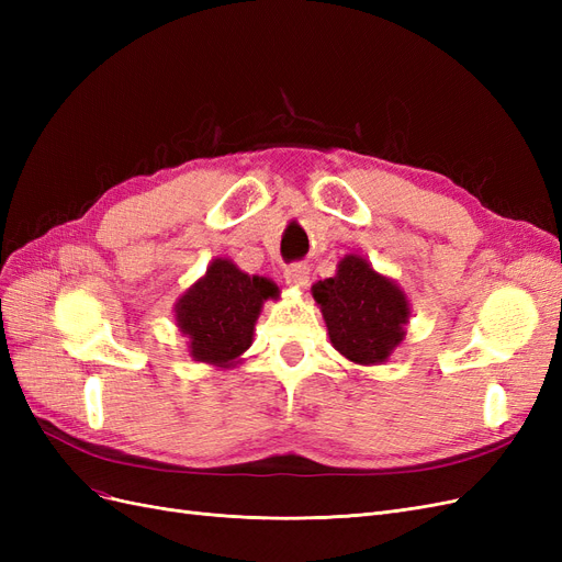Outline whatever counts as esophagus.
<instances>
[{
    "instance_id": "esophagus-1",
    "label": "esophagus",
    "mask_w": 562,
    "mask_h": 562,
    "mask_svg": "<svg viewBox=\"0 0 562 562\" xmlns=\"http://www.w3.org/2000/svg\"><path fill=\"white\" fill-rule=\"evenodd\" d=\"M283 279H285V283H291L295 288H307V283H310V267L304 265V262L288 265L283 269Z\"/></svg>"
}]
</instances>
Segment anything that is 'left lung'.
I'll list each match as a JSON object with an SVG mask.
<instances>
[{
	"label": "left lung",
	"mask_w": 562,
	"mask_h": 562,
	"mask_svg": "<svg viewBox=\"0 0 562 562\" xmlns=\"http://www.w3.org/2000/svg\"><path fill=\"white\" fill-rule=\"evenodd\" d=\"M335 349L356 363H382L405 335L407 300L359 255H347L333 279L314 288Z\"/></svg>",
	"instance_id": "left-lung-1"
}]
</instances>
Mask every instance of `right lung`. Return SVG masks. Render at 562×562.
I'll list each match as a JSON object with an SVG mask.
<instances>
[{
    "instance_id": "1",
    "label": "right lung",
    "mask_w": 562,
    "mask_h": 562,
    "mask_svg": "<svg viewBox=\"0 0 562 562\" xmlns=\"http://www.w3.org/2000/svg\"><path fill=\"white\" fill-rule=\"evenodd\" d=\"M274 295L277 285L271 281L248 277L229 260H215L176 307L178 326L190 337L194 359L225 368L241 356L250 347L262 302Z\"/></svg>"
}]
</instances>
